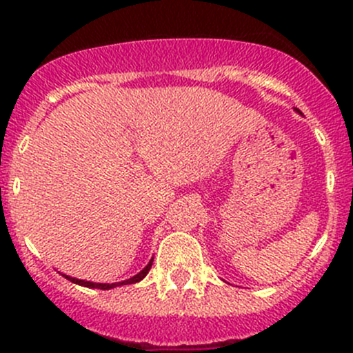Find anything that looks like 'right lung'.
Wrapping results in <instances>:
<instances>
[{
	"label": "right lung",
	"mask_w": 353,
	"mask_h": 353,
	"mask_svg": "<svg viewBox=\"0 0 353 353\" xmlns=\"http://www.w3.org/2000/svg\"><path fill=\"white\" fill-rule=\"evenodd\" d=\"M152 263H154V259H150V263H148V265L145 266V268L141 270V272L138 273V275L131 276L130 280H124V282H119V283H94V282H85V280L71 279V276H68V275H63V276H66V279L70 280V282H73V283H78V285L90 287V288H101V290H109V288L119 287V285H130V283H137V282H140V280H143L145 276H147V273L150 272V268H152Z\"/></svg>",
	"instance_id": "1"
}]
</instances>
